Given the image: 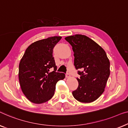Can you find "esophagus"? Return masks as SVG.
<instances>
[{"instance_id": "obj_1", "label": "esophagus", "mask_w": 128, "mask_h": 128, "mask_svg": "<svg viewBox=\"0 0 128 128\" xmlns=\"http://www.w3.org/2000/svg\"><path fill=\"white\" fill-rule=\"evenodd\" d=\"M66 78H70V74L66 73Z\"/></svg>"}]
</instances>
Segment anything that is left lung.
Segmentation results:
<instances>
[{"instance_id":"left-lung-1","label":"left lung","mask_w":128,"mask_h":128,"mask_svg":"<svg viewBox=\"0 0 128 128\" xmlns=\"http://www.w3.org/2000/svg\"><path fill=\"white\" fill-rule=\"evenodd\" d=\"M72 47L74 66L80 75L78 87L72 92L76 100L82 102L95 101L104 92L110 74V61L102 47L85 35L65 38Z\"/></svg>"}]
</instances>
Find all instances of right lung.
Segmentation results:
<instances>
[{
    "instance_id": "add662e5",
    "label": "right lung",
    "mask_w": 128,
    "mask_h": 128,
    "mask_svg": "<svg viewBox=\"0 0 128 128\" xmlns=\"http://www.w3.org/2000/svg\"><path fill=\"white\" fill-rule=\"evenodd\" d=\"M62 37L52 36L32 43L28 47L19 64L18 78L23 93L35 104L51 99L56 84L65 74L56 72L53 48ZM53 69L50 72V70Z\"/></svg>"
}]
</instances>
